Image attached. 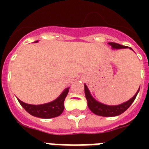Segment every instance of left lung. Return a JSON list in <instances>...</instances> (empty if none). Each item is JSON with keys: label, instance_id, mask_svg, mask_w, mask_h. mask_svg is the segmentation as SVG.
<instances>
[{"label": "left lung", "instance_id": "left-lung-1", "mask_svg": "<svg viewBox=\"0 0 149 149\" xmlns=\"http://www.w3.org/2000/svg\"><path fill=\"white\" fill-rule=\"evenodd\" d=\"M108 44L111 46L113 49H122V48H128L127 46L121 45L117 44V43L115 42H108ZM129 48L133 51V49L131 48ZM139 88L140 87H139L136 94L134 95L130 100L121 104L110 106V105L104 104L101 103L99 101H96L93 96H92V95H91L87 86H86V84H84L85 96H86V98L87 100L88 107L89 108V110L93 112V113L95 114V115L107 117L116 116H119L120 114L123 113L126 110H127L129 107L131 106V104L134 102V101L136 98V95H137L138 93H139Z\"/></svg>", "mask_w": 149, "mask_h": 149}]
</instances>
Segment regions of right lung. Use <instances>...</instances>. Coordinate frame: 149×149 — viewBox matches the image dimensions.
Wrapping results in <instances>:
<instances>
[{
	"mask_svg": "<svg viewBox=\"0 0 149 149\" xmlns=\"http://www.w3.org/2000/svg\"><path fill=\"white\" fill-rule=\"evenodd\" d=\"M35 42H38L36 41ZM69 87L63 90L58 98L51 101L49 103L43 104L33 105L26 104L18 98V102L23 107V108L29 113L30 115L36 117H39L42 119H51L61 115L64 110V101L68 95Z\"/></svg>",
	"mask_w": 149,
	"mask_h": 149,
	"instance_id": "obj_1",
	"label": "right lung"
}]
</instances>
